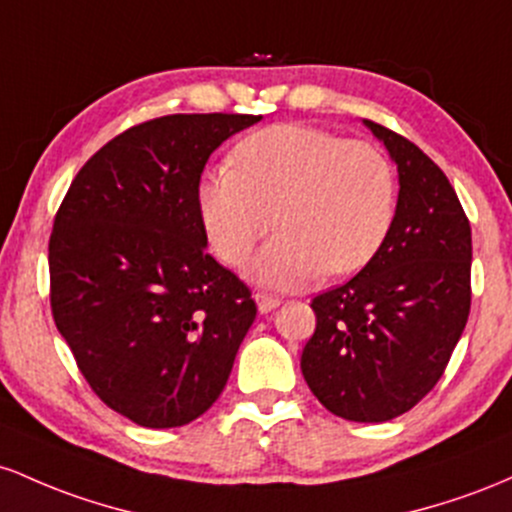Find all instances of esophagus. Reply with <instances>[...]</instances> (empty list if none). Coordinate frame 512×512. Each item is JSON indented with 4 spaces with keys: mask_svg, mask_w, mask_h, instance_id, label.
Returning <instances> with one entry per match:
<instances>
[{
    "mask_svg": "<svg viewBox=\"0 0 512 512\" xmlns=\"http://www.w3.org/2000/svg\"><path fill=\"white\" fill-rule=\"evenodd\" d=\"M254 300L258 304V312H261V314L273 312V309L280 304V297L278 295H271V292H256Z\"/></svg>",
    "mask_w": 512,
    "mask_h": 512,
    "instance_id": "esophagus-1",
    "label": "esophagus"
}]
</instances>
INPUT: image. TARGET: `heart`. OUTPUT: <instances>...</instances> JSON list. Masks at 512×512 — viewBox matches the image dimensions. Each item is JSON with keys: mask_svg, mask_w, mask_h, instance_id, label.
<instances>
[{"mask_svg": "<svg viewBox=\"0 0 512 512\" xmlns=\"http://www.w3.org/2000/svg\"><path fill=\"white\" fill-rule=\"evenodd\" d=\"M396 208L392 164L370 142L309 125H273L244 137L232 166L200 183V212L217 256L241 266L273 227L256 261L271 285H304L363 268Z\"/></svg>", "mask_w": 512, "mask_h": 512, "instance_id": "heart-1", "label": "heart"}]
</instances>
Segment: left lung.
I'll use <instances>...</instances> for the list:
<instances>
[{
    "mask_svg": "<svg viewBox=\"0 0 512 512\" xmlns=\"http://www.w3.org/2000/svg\"><path fill=\"white\" fill-rule=\"evenodd\" d=\"M365 125L399 169V200L377 254L312 300L317 329L302 375L336 416L384 423L438 384L472 307V227L428 154L380 123Z\"/></svg>",
    "mask_w": 512,
    "mask_h": 512,
    "instance_id": "obj_1",
    "label": "left lung"
}]
</instances>
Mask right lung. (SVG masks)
I'll return each mask as SVG.
<instances>
[{
    "label": "right lung",
    "mask_w": 512,
    "mask_h": 512,
    "mask_svg": "<svg viewBox=\"0 0 512 512\" xmlns=\"http://www.w3.org/2000/svg\"><path fill=\"white\" fill-rule=\"evenodd\" d=\"M261 116L176 113L132 125L74 176L48 244L50 309L108 409L179 428L222 394L256 319L249 285L205 251L200 174Z\"/></svg>",
    "instance_id": "obj_1"
}]
</instances>
